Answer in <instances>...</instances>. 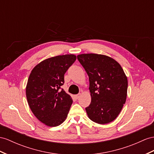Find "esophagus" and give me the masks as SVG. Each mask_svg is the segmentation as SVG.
Here are the masks:
<instances>
[{
  "mask_svg": "<svg viewBox=\"0 0 154 154\" xmlns=\"http://www.w3.org/2000/svg\"><path fill=\"white\" fill-rule=\"evenodd\" d=\"M80 96H81V94H78L77 95H75V98L76 100H78Z\"/></svg>",
  "mask_w": 154,
  "mask_h": 154,
  "instance_id": "obj_1",
  "label": "esophagus"
}]
</instances>
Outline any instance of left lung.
<instances>
[{"label": "left lung", "mask_w": 154, "mask_h": 154, "mask_svg": "<svg viewBox=\"0 0 154 154\" xmlns=\"http://www.w3.org/2000/svg\"><path fill=\"white\" fill-rule=\"evenodd\" d=\"M89 77L91 103L86 111L92 121L106 124L115 120L127 97L128 78L112 58L94 53L77 55Z\"/></svg>", "instance_id": "1"}]
</instances>
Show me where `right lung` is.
Masks as SVG:
<instances>
[{
	"label": "right lung",
	"instance_id": "add662e5",
	"mask_svg": "<svg viewBox=\"0 0 154 154\" xmlns=\"http://www.w3.org/2000/svg\"><path fill=\"white\" fill-rule=\"evenodd\" d=\"M76 58L72 54L51 57L31 71L26 86L27 101L34 116L49 127L60 125L68 116L73 100L60 87Z\"/></svg>",
	"mask_w": 154,
	"mask_h": 154
}]
</instances>
